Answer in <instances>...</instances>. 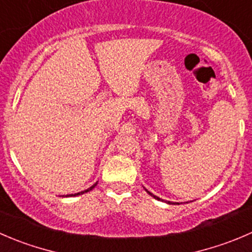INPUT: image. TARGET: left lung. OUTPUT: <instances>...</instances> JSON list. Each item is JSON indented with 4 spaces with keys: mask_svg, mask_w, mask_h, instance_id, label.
<instances>
[{
    "mask_svg": "<svg viewBox=\"0 0 252 252\" xmlns=\"http://www.w3.org/2000/svg\"><path fill=\"white\" fill-rule=\"evenodd\" d=\"M146 191H147V190H146ZM147 192H148V193H149V195H151V196H153V197H154V198H157V200H161V198H159V197H157V196L152 195V193H151V192H149V191H147ZM161 201H163V200H161ZM168 203H171V202H168ZM178 205H179V203H178Z\"/></svg>",
    "mask_w": 252,
    "mask_h": 252,
    "instance_id": "obj_1",
    "label": "left lung"
}]
</instances>
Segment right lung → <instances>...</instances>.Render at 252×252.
<instances>
[{"mask_svg": "<svg viewBox=\"0 0 252 252\" xmlns=\"http://www.w3.org/2000/svg\"><path fill=\"white\" fill-rule=\"evenodd\" d=\"M96 184H98V183H95V184H94L93 186H91V188H89V189H87V190H84V191H81V192H78V193H72V195H67V196H78V195H82V193H86V192H88V191L93 190V189L95 188V186H96Z\"/></svg>", "mask_w": 252, "mask_h": 252, "instance_id": "1", "label": "right lung"}]
</instances>
